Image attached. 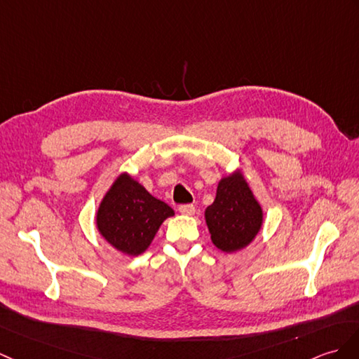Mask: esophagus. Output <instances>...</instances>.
Returning a JSON list of instances; mask_svg holds the SVG:
<instances>
[{"label":"esophagus","instance_id":"34e87169","mask_svg":"<svg viewBox=\"0 0 359 359\" xmlns=\"http://www.w3.org/2000/svg\"><path fill=\"white\" fill-rule=\"evenodd\" d=\"M179 211L183 215H193L196 212V208H194V205H180Z\"/></svg>","mask_w":359,"mask_h":359}]
</instances>
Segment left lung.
I'll list each match as a JSON object with an SVG mask.
<instances>
[{
  "label": "left lung",
  "instance_id": "left-lung-1",
  "mask_svg": "<svg viewBox=\"0 0 359 359\" xmlns=\"http://www.w3.org/2000/svg\"><path fill=\"white\" fill-rule=\"evenodd\" d=\"M205 220L212 243L223 252L240 251L255 238L263 224V210L240 171L219 182Z\"/></svg>",
  "mask_w": 359,
  "mask_h": 359
}]
</instances>
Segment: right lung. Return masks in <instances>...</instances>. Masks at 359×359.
Wrapping results in <instances>:
<instances>
[{
    "label": "right lung",
    "instance_id": "1",
    "mask_svg": "<svg viewBox=\"0 0 359 359\" xmlns=\"http://www.w3.org/2000/svg\"><path fill=\"white\" fill-rule=\"evenodd\" d=\"M174 211L123 172L107 191L96 212V226L114 249L131 257L145 252L163 220Z\"/></svg>",
    "mask_w": 359,
    "mask_h": 359
}]
</instances>
